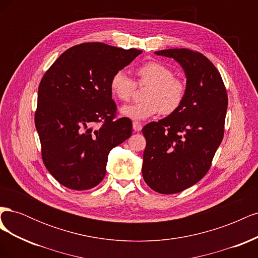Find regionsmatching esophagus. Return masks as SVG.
I'll use <instances>...</instances> for the list:
<instances>
[{"label":"esophagus","instance_id":"1","mask_svg":"<svg viewBox=\"0 0 258 258\" xmlns=\"http://www.w3.org/2000/svg\"><path fill=\"white\" fill-rule=\"evenodd\" d=\"M132 126H134V130L137 131V132L142 130V124L140 123V122H138V121H134V123H132Z\"/></svg>","mask_w":258,"mask_h":258}]
</instances>
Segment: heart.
Wrapping results in <instances>:
<instances>
[{"instance_id":"obj_1","label":"heart","mask_w":258,"mask_h":258,"mask_svg":"<svg viewBox=\"0 0 258 258\" xmlns=\"http://www.w3.org/2000/svg\"><path fill=\"white\" fill-rule=\"evenodd\" d=\"M139 82L150 85L145 92V101L120 107V114L134 120H144L159 113L171 114L181 106L186 87L183 81L173 76V72L157 61H148L137 68ZM111 91L121 101H128L134 93L136 83L123 71H117L111 79Z\"/></svg>"}]
</instances>
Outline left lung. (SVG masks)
<instances>
[{"label": "left lung", "mask_w": 258, "mask_h": 258, "mask_svg": "<svg viewBox=\"0 0 258 258\" xmlns=\"http://www.w3.org/2000/svg\"><path fill=\"white\" fill-rule=\"evenodd\" d=\"M182 67L186 92L177 110L142 129V174L159 194H176L209 171L224 136L228 98L220 72L204 54L185 48L155 51Z\"/></svg>", "instance_id": "left-lung-1"}]
</instances>
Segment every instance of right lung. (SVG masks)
<instances>
[{
    "mask_svg": "<svg viewBox=\"0 0 258 258\" xmlns=\"http://www.w3.org/2000/svg\"><path fill=\"white\" fill-rule=\"evenodd\" d=\"M140 53L103 43L80 44L62 53L43 76L35 127L43 161L61 185L74 190L97 186L105 176L108 154L130 138L131 120L115 119L110 84L114 73Z\"/></svg>",
    "mask_w": 258,
    "mask_h": 258,
    "instance_id": "1",
    "label": "right lung"
}]
</instances>
